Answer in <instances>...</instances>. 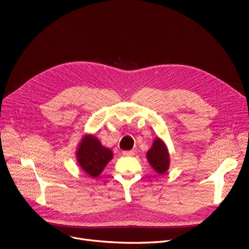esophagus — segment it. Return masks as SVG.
Masks as SVG:
<instances>
[{
    "label": "esophagus",
    "mask_w": 249,
    "mask_h": 249,
    "mask_svg": "<svg viewBox=\"0 0 249 249\" xmlns=\"http://www.w3.org/2000/svg\"><path fill=\"white\" fill-rule=\"evenodd\" d=\"M124 156H133L134 155V151L133 150H125L122 152Z\"/></svg>",
    "instance_id": "34e87169"
}]
</instances>
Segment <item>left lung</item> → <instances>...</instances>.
Returning <instances> with one entry per match:
<instances>
[{"instance_id": "1", "label": "left lung", "mask_w": 249, "mask_h": 249, "mask_svg": "<svg viewBox=\"0 0 249 249\" xmlns=\"http://www.w3.org/2000/svg\"><path fill=\"white\" fill-rule=\"evenodd\" d=\"M147 160L155 172L162 175L169 165V156L163 142L158 138L153 142L151 149L147 152Z\"/></svg>"}]
</instances>
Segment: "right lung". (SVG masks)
Here are the masks:
<instances>
[{
  "label": "right lung",
  "mask_w": 249,
  "mask_h": 249,
  "mask_svg": "<svg viewBox=\"0 0 249 249\" xmlns=\"http://www.w3.org/2000/svg\"><path fill=\"white\" fill-rule=\"evenodd\" d=\"M77 161L84 171L90 177L97 178L112 160L113 153L104 147L94 136H86L78 146Z\"/></svg>",
  "instance_id": "1"
}]
</instances>
